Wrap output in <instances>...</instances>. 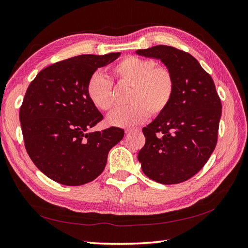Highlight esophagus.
<instances>
[{
    "label": "esophagus",
    "instance_id": "1",
    "mask_svg": "<svg viewBox=\"0 0 248 248\" xmlns=\"http://www.w3.org/2000/svg\"><path fill=\"white\" fill-rule=\"evenodd\" d=\"M140 128H136V129H126L125 132L126 133H131V132H139Z\"/></svg>",
    "mask_w": 248,
    "mask_h": 248
}]
</instances>
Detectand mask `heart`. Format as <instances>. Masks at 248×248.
I'll return each mask as SVG.
<instances>
[{
    "label": "heart",
    "mask_w": 248,
    "mask_h": 248,
    "mask_svg": "<svg viewBox=\"0 0 248 248\" xmlns=\"http://www.w3.org/2000/svg\"><path fill=\"white\" fill-rule=\"evenodd\" d=\"M117 81L131 86L127 108L118 109L108 117L111 126L131 127L148 118L157 117L167 109L174 95L175 80L172 72L156 65L153 59L126 56L112 66ZM86 95L92 104L100 110L109 111L115 106L112 83L100 73L93 74L86 83Z\"/></svg>",
    "instance_id": "b5f03b06"
}]
</instances>
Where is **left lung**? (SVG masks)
I'll list each match as a JSON object with an SVG mask.
<instances>
[{"mask_svg": "<svg viewBox=\"0 0 248 248\" xmlns=\"http://www.w3.org/2000/svg\"><path fill=\"white\" fill-rule=\"evenodd\" d=\"M138 55L159 59L175 80L167 109L143 128L145 145L138 159L156 183L186 182L202 170L215 149L222 105L212 77L196 58L174 46L158 45Z\"/></svg>", "mask_w": 248, "mask_h": 248, "instance_id": "8db88e82", "label": "left lung"}]
</instances>
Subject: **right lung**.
Returning a JSON list of instances; mask_svg holds the SVG:
<instances>
[{"mask_svg":"<svg viewBox=\"0 0 248 248\" xmlns=\"http://www.w3.org/2000/svg\"><path fill=\"white\" fill-rule=\"evenodd\" d=\"M120 54L79 55L53 63L27 89L19 109L26 150L58 184L81 186L98 177L109 150L124 137L119 127L89 131L103 116L86 95L90 77Z\"/></svg>","mask_w":248,"mask_h":248,"instance_id":"add662e5","label":"right lung"}]
</instances>
